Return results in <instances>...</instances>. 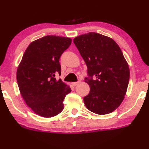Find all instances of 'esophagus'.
I'll use <instances>...</instances> for the list:
<instances>
[{
    "label": "esophagus",
    "instance_id": "obj_1",
    "mask_svg": "<svg viewBox=\"0 0 149 149\" xmlns=\"http://www.w3.org/2000/svg\"><path fill=\"white\" fill-rule=\"evenodd\" d=\"M79 83V81H77V82H73V83H72V84L73 86H76Z\"/></svg>",
    "mask_w": 149,
    "mask_h": 149
}]
</instances>
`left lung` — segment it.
I'll use <instances>...</instances> for the list:
<instances>
[{"mask_svg": "<svg viewBox=\"0 0 149 149\" xmlns=\"http://www.w3.org/2000/svg\"><path fill=\"white\" fill-rule=\"evenodd\" d=\"M75 45L87 65L90 93L84 97L91 111L105 115L114 111L126 94L130 69L122 51L111 38L95 32L75 37Z\"/></svg>", "mask_w": 149, "mask_h": 149, "instance_id": "obj_1", "label": "left lung"}]
</instances>
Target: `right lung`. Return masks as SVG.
<instances>
[{"label": "right lung", "instance_id": "1", "mask_svg": "<svg viewBox=\"0 0 149 149\" xmlns=\"http://www.w3.org/2000/svg\"><path fill=\"white\" fill-rule=\"evenodd\" d=\"M72 39L59 36H46L33 41L23 55L17 81L21 95L33 112L52 117L63 109L65 96L72 91L55 75L61 74L59 58L70 47Z\"/></svg>", "mask_w": 149, "mask_h": 149}]
</instances>
